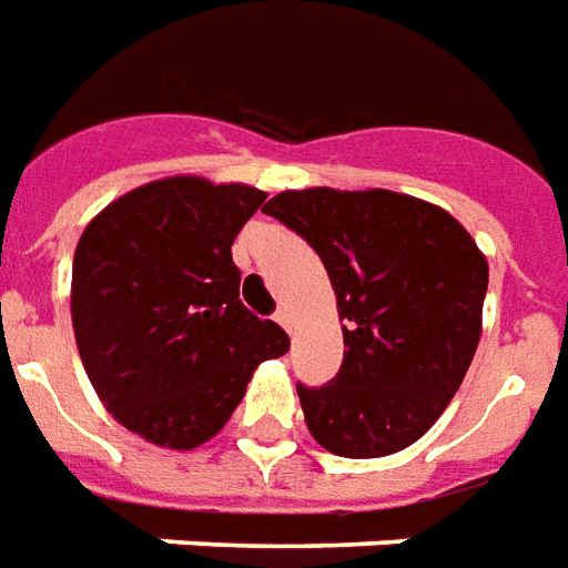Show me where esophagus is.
<instances>
[{"instance_id": "esophagus-1", "label": "esophagus", "mask_w": 568, "mask_h": 568, "mask_svg": "<svg viewBox=\"0 0 568 568\" xmlns=\"http://www.w3.org/2000/svg\"><path fill=\"white\" fill-rule=\"evenodd\" d=\"M275 321H277V324H281V327L287 329V333H293V312H291V308H287V305H281V308H277Z\"/></svg>"}]
</instances>
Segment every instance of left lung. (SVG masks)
Here are the masks:
<instances>
[{
  "mask_svg": "<svg viewBox=\"0 0 568 568\" xmlns=\"http://www.w3.org/2000/svg\"><path fill=\"white\" fill-rule=\"evenodd\" d=\"M265 213L315 247L336 293L339 373L321 388L296 385L312 437L345 458L416 444L484 333V251L453 213L388 189H287Z\"/></svg>",
  "mask_w": 568,
  "mask_h": 568,
  "instance_id": "8db88e82",
  "label": "left lung"
}]
</instances>
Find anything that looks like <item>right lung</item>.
Returning <instances> with one entry per match:
<instances>
[{
    "instance_id": "add662e5",
    "label": "right lung",
    "mask_w": 568,
    "mask_h": 568,
    "mask_svg": "<svg viewBox=\"0 0 568 568\" xmlns=\"http://www.w3.org/2000/svg\"><path fill=\"white\" fill-rule=\"evenodd\" d=\"M265 201L244 183L180 174L106 204L72 256L84 373L112 419L164 449L223 432L253 369L291 348L239 300L232 241Z\"/></svg>"
}]
</instances>
